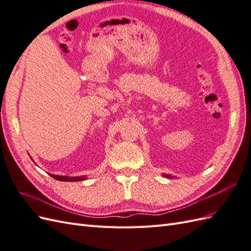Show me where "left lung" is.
I'll return each instance as SVG.
<instances>
[{
    "label": "left lung",
    "instance_id": "1",
    "mask_svg": "<svg viewBox=\"0 0 251 251\" xmlns=\"http://www.w3.org/2000/svg\"><path fill=\"white\" fill-rule=\"evenodd\" d=\"M162 176H163V177H166V178H169V179L176 178V176H172V175H169V174H162Z\"/></svg>",
    "mask_w": 251,
    "mask_h": 251
}]
</instances>
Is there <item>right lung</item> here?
Listing matches in <instances>:
<instances>
[{"label":"right lung","mask_w":251,"mask_h":251,"mask_svg":"<svg viewBox=\"0 0 251 251\" xmlns=\"http://www.w3.org/2000/svg\"><path fill=\"white\" fill-rule=\"evenodd\" d=\"M31 158V157H30ZM32 159V158H31ZM52 178H54L58 181H65V182H75V181H83L87 179V176H78V177H69V176H58V175L49 174Z\"/></svg>","instance_id":"obj_1"}]
</instances>
